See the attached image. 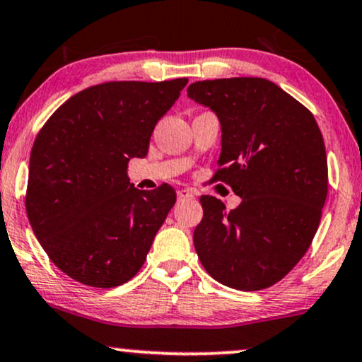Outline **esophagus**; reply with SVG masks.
<instances>
[{"label": "esophagus", "mask_w": 362, "mask_h": 362, "mask_svg": "<svg viewBox=\"0 0 362 362\" xmlns=\"http://www.w3.org/2000/svg\"><path fill=\"white\" fill-rule=\"evenodd\" d=\"M194 193L191 189H180L177 191V202H186V199H193Z\"/></svg>", "instance_id": "esophagus-1"}]
</instances>
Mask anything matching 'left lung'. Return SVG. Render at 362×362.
I'll list each match as a JSON object with an SVG mask.
<instances>
[{"label":"left lung","instance_id":"obj_1","mask_svg":"<svg viewBox=\"0 0 362 362\" xmlns=\"http://www.w3.org/2000/svg\"><path fill=\"white\" fill-rule=\"evenodd\" d=\"M188 97L216 114L221 153L213 180L242 203L202 196L194 230L202 265L216 282L253 292L282 280L309 250L327 196V156L314 115L258 77L194 82Z\"/></svg>","mask_w":362,"mask_h":362}]
</instances>
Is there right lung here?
<instances>
[{"label":"right lung","instance_id":"right-lung-1","mask_svg":"<svg viewBox=\"0 0 362 362\" xmlns=\"http://www.w3.org/2000/svg\"><path fill=\"white\" fill-rule=\"evenodd\" d=\"M188 78L107 82L75 93L47 120L30 156L26 215L50 260L90 287L131 280L176 203L171 186L127 176Z\"/></svg>","mask_w":362,"mask_h":362}]
</instances>
